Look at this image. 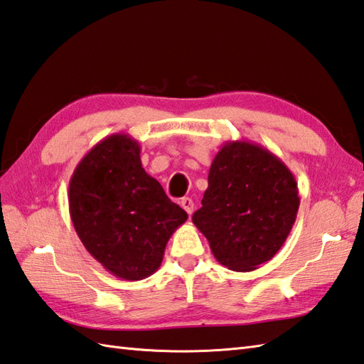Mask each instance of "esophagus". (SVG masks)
Listing matches in <instances>:
<instances>
[{
	"mask_svg": "<svg viewBox=\"0 0 364 364\" xmlns=\"http://www.w3.org/2000/svg\"><path fill=\"white\" fill-rule=\"evenodd\" d=\"M180 205H181L183 210L186 211L189 215L192 214V211H194V202H192V200H191L189 197H184V198H181Z\"/></svg>",
	"mask_w": 364,
	"mask_h": 364,
	"instance_id": "1",
	"label": "esophagus"
}]
</instances>
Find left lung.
<instances>
[{
  "mask_svg": "<svg viewBox=\"0 0 364 364\" xmlns=\"http://www.w3.org/2000/svg\"><path fill=\"white\" fill-rule=\"evenodd\" d=\"M297 181L264 146L228 141L211 162L194 225L214 258L235 272H250L272 259L296 222Z\"/></svg>",
  "mask_w": 364,
  "mask_h": 364,
  "instance_id": "8db88e82",
  "label": "left lung"
}]
</instances>
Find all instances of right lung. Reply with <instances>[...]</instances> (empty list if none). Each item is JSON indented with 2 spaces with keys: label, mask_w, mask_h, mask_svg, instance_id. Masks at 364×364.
Instances as JSON below:
<instances>
[{
  "label": "right lung",
  "mask_w": 364,
  "mask_h": 364,
  "mask_svg": "<svg viewBox=\"0 0 364 364\" xmlns=\"http://www.w3.org/2000/svg\"><path fill=\"white\" fill-rule=\"evenodd\" d=\"M68 210L86 250L123 280L156 272L170 236L188 219L144 170L139 142L123 133L105 137L76 166Z\"/></svg>",
  "instance_id": "right-lung-1"
}]
</instances>
